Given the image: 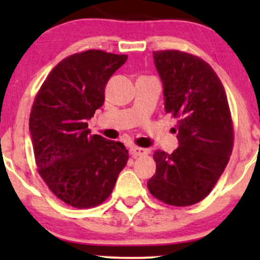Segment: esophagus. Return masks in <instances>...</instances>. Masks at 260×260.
Segmentation results:
<instances>
[{"instance_id": "obj_1", "label": "esophagus", "mask_w": 260, "mask_h": 260, "mask_svg": "<svg viewBox=\"0 0 260 260\" xmlns=\"http://www.w3.org/2000/svg\"><path fill=\"white\" fill-rule=\"evenodd\" d=\"M129 153L132 154L133 157L145 156V154H147V149L141 148V147H137V146H131L129 147Z\"/></svg>"}]
</instances>
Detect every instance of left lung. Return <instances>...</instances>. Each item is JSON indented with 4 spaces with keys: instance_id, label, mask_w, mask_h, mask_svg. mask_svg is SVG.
I'll return each instance as SVG.
<instances>
[{
    "instance_id": "1",
    "label": "left lung",
    "mask_w": 260,
    "mask_h": 260,
    "mask_svg": "<svg viewBox=\"0 0 260 260\" xmlns=\"http://www.w3.org/2000/svg\"><path fill=\"white\" fill-rule=\"evenodd\" d=\"M165 111L177 118L179 147L156 149V174L147 187L174 206L199 203L224 172L233 151V123L221 81L208 62L177 50L154 51Z\"/></svg>"
}]
</instances>
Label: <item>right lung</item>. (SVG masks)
I'll list each match as a JSON object with an SVG mask.
<instances>
[{
  "mask_svg": "<svg viewBox=\"0 0 260 260\" xmlns=\"http://www.w3.org/2000/svg\"><path fill=\"white\" fill-rule=\"evenodd\" d=\"M127 55L102 50L60 61L36 95L30 114L39 174L50 191L73 208L103 203L128 161L122 142L90 135L88 120L104 103V89Z\"/></svg>",
  "mask_w": 260,
  "mask_h": 260,
  "instance_id": "add662e5",
  "label": "right lung"
}]
</instances>
